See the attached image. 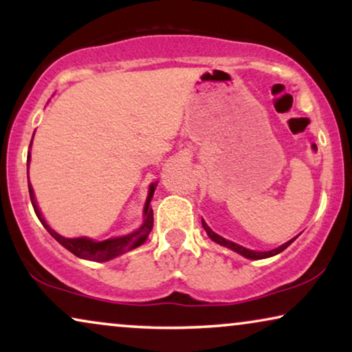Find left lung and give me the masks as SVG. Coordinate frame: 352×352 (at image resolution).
I'll list each match as a JSON object with an SVG mask.
<instances>
[{
	"mask_svg": "<svg viewBox=\"0 0 352 352\" xmlns=\"http://www.w3.org/2000/svg\"><path fill=\"white\" fill-rule=\"evenodd\" d=\"M201 226H204L205 232L208 234V237H210L211 240H213L214 243L223 245V247L229 248V250H232V252L239 253V254H242V256H243V258H247V259H264V258L276 256V254L282 253L283 250H285L287 247H290V245H292L293 242H295V239H296V237H295V239L288 240V242H285L283 245H280V247H277V248H274V250H269V252H254V250H248V248L242 247V245H239V243H235V242H230V240L224 239V237H221V235H218V234L213 232V230L210 229V226L206 224L204 219H201Z\"/></svg>",
	"mask_w": 352,
	"mask_h": 352,
	"instance_id": "left-lung-1",
	"label": "left lung"
}]
</instances>
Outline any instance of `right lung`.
Returning a JSON list of instances; mask_svg holds the SVG:
<instances>
[{"label": "right lung", "instance_id": "obj_1", "mask_svg": "<svg viewBox=\"0 0 352 352\" xmlns=\"http://www.w3.org/2000/svg\"><path fill=\"white\" fill-rule=\"evenodd\" d=\"M32 142H33V139H32ZM32 142H30V148H32ZM30 160H32V153H30V151H28L27 177H28V166H30ZM157 184L158 182L155 181L148 186V194H147L146 204H144V208H142V224L139 226L138 229H134L133 232L118 235V237H110L105 240H96L91 237L69 239V237H64V235H60L59 232H56V230L46 223L45 216L41 214V210L36 204L35 192H33L30 181H28V192H30V200H32L33 210H35L38 219L41 221V224L45 226V229L57 240V242L62 245V247L67 248L70 253H74L75 256H78L81 259L104 263V261H110V259H113L117 256H122V254L131 252V250L138 248V247H141V245L146 242L148 234H151V230L153 228V211L151 208V201H152L153 192H155V189H157Z\"/></svg>", "mask_w": 352, "mask_h": 352}]
</instances>
